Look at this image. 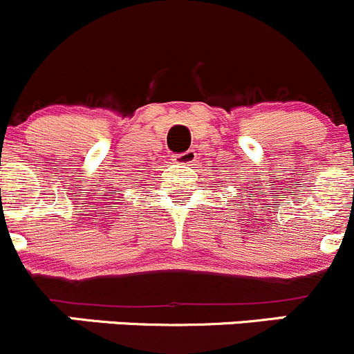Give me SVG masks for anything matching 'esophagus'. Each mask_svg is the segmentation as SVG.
I'll return each mask as SVG.
<instances>
[{
	"label": "esophagus",
	"mask_w": 354,
	"mask_h": 354,
	"mask_svg": "<svg viewBox=\"0 0 354 354\" xmlns=\"http://www.w3.org/2000/svg\"><path fill=\"white\" fill-rule=\"evenodd\" d=\"M172 160L174 163H177V165H192V163L196 162V153L192 151V149H189V151L176 155Z\"/></svg>",
	"instance_id": "obj_1"
}]
</instances>
